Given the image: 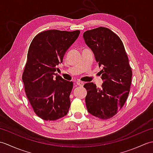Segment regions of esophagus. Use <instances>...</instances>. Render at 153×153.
Returning a JSON list of instances; mask_svg holds the SVG:
<instances>
[{"mask_svg": "<svg viewBox=\"0 0 153 153\" xmlns=\"http://www.w3.org/2000/svg\"><path fill=\"white\" fill-rule=\"evenodd\" d=\"M76 83H77V85H78V86H79V87H83V85H84V82H80V81H77Z\"/></svg>", "mask_w": 153, "mask_h": 153, "instance_id": "1", "label": "esophagus"}]
</instances>
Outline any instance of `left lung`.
<instances>
[{
    "label": "left lung",
    "instance_id": "obj_1",
    "mask_svg": "<svg viewBox=\"0 0 153 153\" xmlns=\"http://www.w3.org/2000/svg\"><path fill=\"white\" fill-rule=\"evenodd\" d=\"M86 45L102 69V87L87 83L85 103L87 111L97 118H112L122 108L130 89L132 71L124 46L119 37L109 29L99 27L83 33Z\"/></svg>",
    "mask_w": 153,
    "mask_h": 153
}]
</instances>
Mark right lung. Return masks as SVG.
<instances>
[{"instance_id": "add662e5", "label": "right lung", "mask_w": 153, "mask_h": 153, "mask_svg": "<svg viewBox=\"0 0 153 153\" xmlns=\"http://www.w3.org/2000/svg\"><path fill=\"white\" fill-rule=\"evenodd\" d=\"M79 33V30L43 31L35 37L29 48L22 80L35 113L44 120L61 118L69 110L73 82L56 76L55 71Z\"/></svg>"}]
</instances>
